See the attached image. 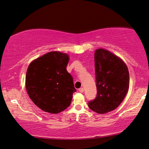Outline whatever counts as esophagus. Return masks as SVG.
Wrapping results in <instances>:
<instances>
[{"label": "esophagus", "mask_w": 149, "mask_h": 149, "mask_svg": "<svg viewBox=\"0 0 149 149\" xmlns=\"http://www.w3.org/2000/svg\"><path fill=\"white\" fill-rule=\"evenodd\" d=\"M79 91L80 93H83V92H84V88H82V87L80 88L79 89Z\"/></svg>", "instance_id": "34e87169"}]
</instances>
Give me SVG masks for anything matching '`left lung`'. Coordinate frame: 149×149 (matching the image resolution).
<instances>
[{
    "label": "left lung",
    "mask_w": 149,
    "mask_h": 149,
    "mask_svg": "<svg viewBox=\"0 0 149 149\" xmlns=\"http://www.w3.org/2000/svg\"><path fill=\"white\" fill-rule=\"evenodd\" d=\"M97 97L88 102V107L98 114L117 108L129 87V72L122 59L107 50L95 52Z\"/></svg>",
    "instance_id": "1"
}]
</instances>
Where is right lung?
<instances>
[{"label": "right lung", "instance_id": "add662e5", "mask_svg": "<svg viewBox=\"0 0 149 149\" xmlns=\"http://www.w3.org/2000/svg\"><path fill=\"white\" fill-rule=\"evenodd\" d=\"M69 56L61 52H49L30 64L26 74L27 93L38 108L57 114L67 109L77 90L67 72Z\"/></svg>", "mask_w": 149, "mask_h": 149}]
</instances>
